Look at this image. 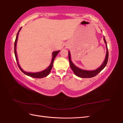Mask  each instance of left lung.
Here are the masks:
<instances>
[{"label": "left lung", "instance_id": "obj_1", "mask_svg": "<svg viewBox=\"0 0 123 123\" xmlns=\"http://www.w3.org/2000/svg\"><path fill=\"white\" fill-rule=\"evenodd\" d=\"M104 42H105V43H106V57L105 59V61H104V62L103 63V64L100 66L97 69L93 70V71H87V70H82L81 69H80L79 68L77 67L74 65V64L72 62L71 60V55L70 52L68 51V55H69V62H70V67L72 70L73 71L74 73L75 74V75L77 76H79L81 78H91L95 76H96L97 74L99 73L101 71L104 69V68L105 67L107 62L108 60V56H109V54H108V48H107V43L106 41L105 40V37L104 36Z\"/></svg>", "mask_w": 123, "mask_h": 123}]
</instances>
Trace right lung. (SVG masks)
<instances>
[{
    "label": "right lung",
    "mask_w": 123,
    "mask_h": 123,
    "mask_svg": "<svg viewBox=\"0 0 123 123\" xmlns=\"http://www.w3.org/2000/svg\"><path fill=\"white\" fill-rule=\"evenodd\" d=\"M21 29V27L20 28V29L18 31L16 37V39L15 40V43H14V53H15V58H16V60L17 63V65L19 67V68L20 69V70L23 72L24 74H25V75H27L28 76H31L32 77L34 78H37V79H40V78H43V77H44L47 76H48L49 74H50L51 70L52 68L53 67V62L54 59L55 58V57L56 56V55H57V54L59 53V52L60 51H54L52 53V61H51V62L50 65V66L48 67L42 71H40L39 72H36V73H31V72H25V71H24L22 68L20 67L19 63H18V59H17V53H16V44H17V38H18V35L19 34V32L20 31V30Z\"/></svg>",
    "instance_id": "right-lung-1"
}]
</instances>
